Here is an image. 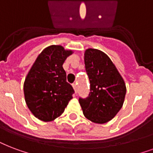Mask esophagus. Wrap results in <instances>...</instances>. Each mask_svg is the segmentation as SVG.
<instances>
[{"instance_id":"obj_1","label":"esophagus","mask_w":153,"mask_h":153,"mask_svg":"<svg viewBox=\"0 0 153 153\" xmlns=\"http://www.w3.org/2000/svg\"><path fill=\"white\" fill-rule=\"evenodd\" d=\"M72 87H73L74 90L75 91V92H77V84L76 83H73V84H72Z\"/></svg>"}]
</instances>
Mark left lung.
<instances>
[{"label":"left lung","instance_id":"obj_1","mask_svg":"<svg viewBox=\"0 0 153 153\" xmlns=\"http://www.w3.org/2000/svg\"><path fill=\"white\" fill-rule=\"evenodd\" d=\"M84 62L91 92L86 99L79 98L82 110L91 122L107 123L123 107L125 82L110 58L100 50H86Z\"/></svg>","mask_w":153,"mask_h":153}]
</instances>
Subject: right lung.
Returning a JSON list of instances; mask_svg holds the SVG:
<instances>
[{
  "label": "right lung",
  "mask_w": 153,
  "mask_h": 153,
  "mask_svg": "<svg viewBox=\"0 0 153 153\" xmlns=\"http://www.w3.org/2000/svg\"><path fill=\"white\" fill-rule=\"evenodd\" d=\"M73 53L62 45L46 47L36 58L24 82V95L28 108L44 122L54 120L63 113L74 89L66 82L62 65Z\"/></svg>",
  "instance_id": "obj_1"
}]
</instances>
